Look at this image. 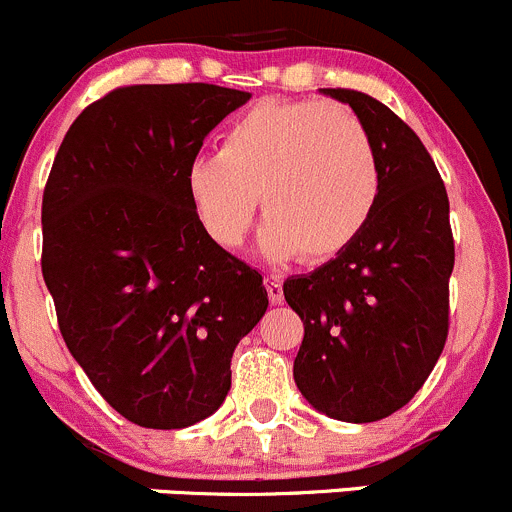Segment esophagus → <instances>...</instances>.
Segmentation results:
<instances>
[{"instance_id":"obj_1","label":"esophagus","mask_w":512,"mask_h":512,"mask_svg":"<svg viewBox=\"0 0 512 512\" xmlns=\"http://www.w3.org/2000/svg\"><path fill=\"white\" fill-rule=\"evenodd\" d=\"M265 289H267V297H270L272 304H282V299H285V292H282V285L277 277H265Z\"/></svg>"}]
</instances>
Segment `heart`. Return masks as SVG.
<instances>
[{
    "instance_id": "obj_1",
    "label": "heart",
    "mask_w": 512,
    "mask_h": 512,
    "mask_svg": "<svg viewBox=\"0 0 512 512\" xmlns=\"http://www.w3.org/2000/svg\"><path fill=\"white\" fill-rule=\"evenodd\" d=\"M193 213L215 245L237 250L257 195L270 260L324 262L356 240L381 193L374 138L342 103L265 98L225 128L218 156L185 170Z\"/></svg>"
}]
</instances>
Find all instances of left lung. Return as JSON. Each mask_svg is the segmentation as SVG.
<instances>
[{
	"instance_id": "1",
	"label": "left lung",
	"mask_w": 512,
	"mask_h": 512,
	"mask_svg": "<svg viewBox=\"0 0 512 512\" xmlns=\"http://www.w3.org/2000/svg\"><path fill=\"white\" fill-rule=\"evenodd\" d=\"M322 91L369 128L381 193L347 250L285 282L304 324L294 381L322 414L371 423L414 399L446 347L456 247L446 185L409 123L361 91Z\"/></svg>"
}]
</instances>
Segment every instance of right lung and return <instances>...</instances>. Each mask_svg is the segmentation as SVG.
<instances>
[{
    "label": "right lung",
    "instance_id": "obj_1",
    "mask_svg": "<svg viewBox=\"0 0 512 512\" xmlns=\"http://www.w3.org/2000/svg\"><path fill=\"white\" fill-rule=\"evenodd\" d=\"M250 94L118 86L79 113L41 200V275L66 347L123 418L185 428L220 409L262 275L198 223L185 170Z\"/></svg>",
    "mask_w": 512,
    "mask_h": 512
}]
</instances>
